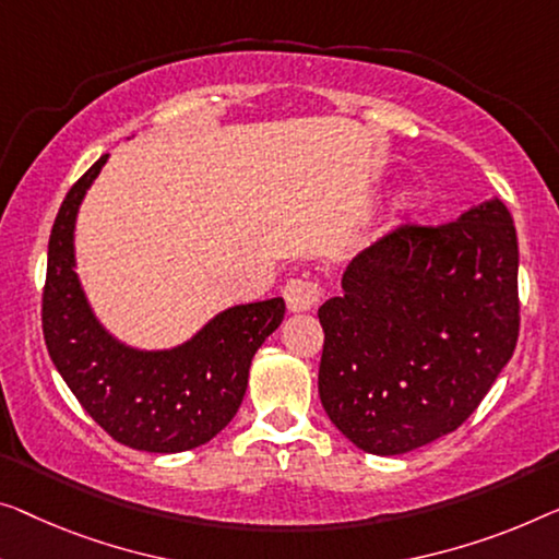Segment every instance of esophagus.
Masks as SVG:
<instances>
[{
  "label": "esophagus",
  "instance_id": "34e87169",
  "mask_svg": "<svg viewBox=\"0 0 559 559\" xmlns=\"http://www.w3.org/2000/svg\"><path fill=\"white\" fill-rule=\"evenodd\" d=\"M283 298H286L290 313H304L311 311V308L319 304L321 288L308 278H290L286 283V288H283Z\"/></svg>",
  "mask_w": 559,
  "mask_h": 559
}]
</instances>
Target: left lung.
I'll return each mask as SVG.
<instances>
[{
    "instance_id": "1",
    "label": "left lung",
    "mask_w": 559,
    "mask_h": 559,
    "mask_svg": "<svg viewBox=\"0 0 559 559\" xmlns=\"http://www.w3.org/2000/svg\"><path fill=\"white\" fill-rule=\"evenodd\" d=\"M520 248L499 198L356 255L319 308V396L341 435L396 456L452 435L512 359Z\"/></svg>"
}]
</instances>
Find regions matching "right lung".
I'll return each mask as SVG.
<instances>
[{
  "label": "right lung",
  "instance_id": "obj_1",
  "mask_svg": "<svg viewBox=\"0 0 559 559\" xmlns=\"http://www.w3.org/2000/svg\"><path fill=\"white\" fill-rule=\"evenodd\" d=\"M103 155L67 193L47 248L41 329L55 369L115 441L140 452H188L240 409L248 371L263 341L281 326L283 298L223 308L193 336L168 348L132 346L97 319L78 276L74 228Z\"/></svg>",
  "mask_w": 559,
  "mask_h": 559
}]
</instances>
